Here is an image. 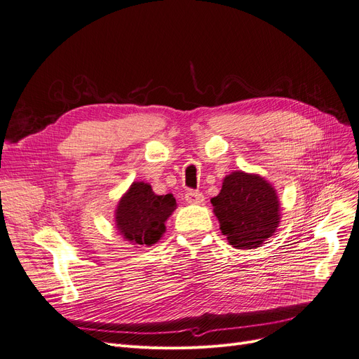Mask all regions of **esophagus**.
<instances>
[{"instance_id": "esophagus-1", "label": "esophagus", "mask_w": 359, "mask_h": 359, "mask_svg": "<svg viewBox=\"0 0 359 359\" xmlns=\"http://www.w3.org/2000/svg\"><path fill=\"white\" fill-rule=\"evenodd\" d=\"M184 199L186 202H189V204H199V202L204 201V195L198 191H188L184 194Z\"/></svg>"}]
</instances>
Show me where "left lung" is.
Here are the masks:
<instances>
[{
	"instance_id": "8db88e82",
	"label": "left lung",
	"mask_w": 359,
	"mask_h": 359,
	"mask_svg": "<svg viewBox=\"0 0 359 359\" xmlns=\"http://www.w3.org/2000/svg\"><path fill=\"white\" fill-rule=\"evenodd\" d=\"M223 235L233 248L254 249L276 231L280 204L271 184L257 175L235 171L211 199Z\"/></svg>"
}]
</instances>
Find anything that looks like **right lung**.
I'll list each match as a JSON object with an SVG mask.
<instances>
[{"label":"right lung","instance_id":"obj_1","mask_svg":"<svg viewBox=\"0 0 359 359\" xmlns=\"http://www.w3.org/2000/svg\"><path fill=\"white\" fill-rule=\"evenodd\" d=\"M175 208L173 195H155L148 183L135 182L118 202L117 229L128 241L151 246L160 241L165 230L164 223Z\"/></svg>","mask_w":359,"mask_h":359}]
</instances>
